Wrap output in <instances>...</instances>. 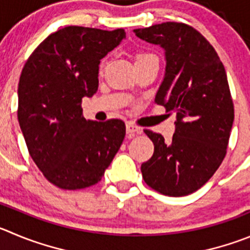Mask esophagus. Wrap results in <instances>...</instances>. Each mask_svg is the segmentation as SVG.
I'll return each mask as SVG.
<instances>
[{
    "instance_id": "1",
    "label": "esophagus",
    "mask_w": 250,
    "mask_h": 250,
    "mask_svg": "<svg viewBox=\"0 0 250 250\" xmlns=\"http://www.w3.org/2000/svg\"><path fill=\"white\" fill-rule=\"evenodd\" d=\"M125 130H127L128 136H134V134H138V133L142 132L141 128L134 125L132 122L125 123Z\"/></svg>"
}]
</instances>
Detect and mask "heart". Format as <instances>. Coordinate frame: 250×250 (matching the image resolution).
Instances as JSON below:
<instances>
[{"instance_id":"obj_1","label":"heart","mask_w":250,"mask_h":250,"mask_svg":"<svg viewBox=\"0 0 250 250\" xmlns=\"http://www.w3.org/2000/svg\"><path fill=\"white\" fill-rule=\"evenodd\" d=\"M149 57H154V55L150 54V53H139V54L137 55V62H139V60L146 59V58H149Z\"/></svg>"}]
</instances>
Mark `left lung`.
Segmentation results:
<instances>
[{"mask_svg": "<svg viewBox=\"0 0 250 250\" xmlns=\"http://www.w3.org/2000/svg\"><path fill=\"white\" fill-rule=\"evenodd\" d=\"M134 33L164 48L167 67L155 104L176 113L169 143L144 130L154 153L142 164V175L163 195H190L212 178L227 153L234 106L225 66L209 42L185 23L165 22Z\"/></svg>", "mask_w": 250, "mask_h": 250, "instance_id": "1", "label": "left lung"}]
</instances>
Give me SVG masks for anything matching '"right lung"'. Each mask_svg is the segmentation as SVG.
<instances>
[{"mask_svg": "<svg viewBox=\"0 0 250 250\" xmlns=\"http://www.w3.org/2000/svg\"><path fill=\"white\" fill-rule=\"evenodd\" d=\"M125 29L70 25L46 37L25 62L18 83V122L30 157L64 190L99 183L125 136L121 120L86 121L83 97L99 88L100 60Z\"/></svg>", "mask_w": 250, "mask_h": 250, "instance_id": "right-lung-1", "label": "right lung"}]
</instances>
